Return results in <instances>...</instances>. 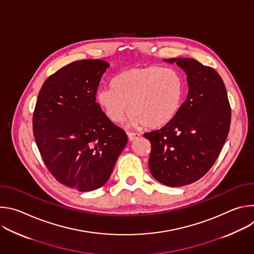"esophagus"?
Segmentation results:
<instances>
[{"label": "esophagus", "mask_w": 254, "mask_h": 254, "mask_svg": "<svg viewBox=\"0 0 254 254\" xmlns=\"http://www.w3.org/2000/svg\"><path fill=\"white\" fill-rule=\"evenodd\" d=\"M127 136H128V139L130 141L136 139V138H139L140 137V134L139 133H136V132H127Z\"/></svg>", "instance_id": "esophagus-1"}]
</instances>
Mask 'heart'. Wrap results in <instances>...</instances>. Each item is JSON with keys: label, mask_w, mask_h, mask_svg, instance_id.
Returning <instances> with one entry per match:
<instances>
[{"label": "heart", "mask_w": 254, "mask_h": 254, "mask_svg": "<svg viewBox=\"0 0 254 254\" xmlns=\"http://www.w3.org/2000/svg\"><path fill=\"white\" fill-rule=\"evenodd\" d=\"M186 93V80L179 71L159 66L126 70L114 87L97 91L96 99L106 117L120 123L129 113L132 126L160 127L178 114Z\"/></svg>", "instance_id": "obj_1"}]
</instances>
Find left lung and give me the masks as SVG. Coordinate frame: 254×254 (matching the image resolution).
Wrapping results in <instances>:
<instances>
[{
  "mask_svg": "<svg viewBox=\"0 0 254 254\" xmlns=\"http://www.w3.org/2000/svg\"><path fill=\"white\" fill-rule=\"evenodd\" d=\"M164 61L176 62L185 71L188 95L170 123L143 135L152 144L153 177L166 186L181 187L202 178L219 156L229 132L231 108L215 69L192 58Z\"/></svg>",
  "mask_w": 254,
  "mask_h": 254,
  "instance_id": "obj_1",
  "label": "left lung"
}]
</instances>
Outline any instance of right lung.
Masks as SVG:
<instances>
[{
	"label": "right lung",
	"mask_w": 254,
	"mask_h": 254,
	"mask_svg": "<svg viewBox=\"0 0 254 254\" xmlns=\"http://www.w3.org/2000/svg\"><path fill=\"white\" fill-rule=\"evenodd\" d=\"M106 61L80 60L44 82L33 115L42 159L59 183L80 192L102 187L127 142L95 101Z\"/></svg>",
	"instance_id": "1"
}]
</instances>
